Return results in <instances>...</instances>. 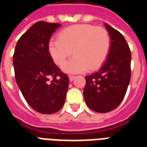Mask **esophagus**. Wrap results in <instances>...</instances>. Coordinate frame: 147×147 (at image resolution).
<instances>
[{
    "mask_svg": "<svg viewBox=\"0 0 147 147\" xmlns=\"http://www.w3.org/2000/svg\"><path fill=\"white\" fill-rule=\"evenodd\" d=\"M68 78H69V80H70L71 82V81H73L74 79L76 78V76H68Z\"/></svg>",
    "mask_w": 147,
    "mask_h": 147,
    "instance_id": "1",
    "label": "esophagus"
}]
</instances>
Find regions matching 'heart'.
<instances>
[{
    "mask_svg": "<svg viewBox=\"0 0 147 147\" xmlns=\"http://www.w3.org/2000/svg\"><path fill=\"white\" fill-rule=\"evenodd\" d=\"M111 38L106 29L90 24H76L60 31L58 38H52L48 44L49 54L58 65L71 55L62 69L67 73H80L100 67L108 57Z\"/></svg>",
    "mask_w": 147,
    "mask_h": 147,
    "instance_id": "obj_1",
    "label": "heart"
}]
</instances>
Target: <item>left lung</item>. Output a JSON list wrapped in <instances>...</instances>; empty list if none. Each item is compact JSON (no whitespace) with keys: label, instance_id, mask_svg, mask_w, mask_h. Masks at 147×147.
Segmentation results:
<instances>
[{"label":"left lung","instance_id":"obj_1","mask_svg":"<svg viewBox=\"0 0 147 147\" xmlns=\"http://www.w3.org/2000/svg\"><path fill=\"white\" fill-rule=\"evenodd\" d=\"M111 38L106 61L98 71L86 76L83 90L85 102L90 109L108 113L120 105L131 80V55L124 37L105 24Z\"/></svg>","mask_w":147,"mask_h":147}]
</instances>
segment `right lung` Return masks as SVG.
<instances>
[{
    "mask_svg": "<svg viewBox=\"0 0 147 147\" xmlns=\"http://www.w3.org/2000/svg\"><path fill=\"white\" fill-rule=\"evenodd\" d=\"M61 26L44 21L34 24L19 39L13 55L16 81L22 94L31 108L43 114L55 113L63 107L69 83L48 49L52 34Z\"/></svg>",
    "mask_w": 147,
    "mask_h": 147,
    "instance_id": "1",
    "label": "right lung"
}]
</instances>
